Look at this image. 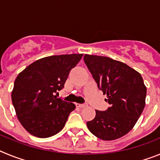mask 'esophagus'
I'll return each instance as SVG.
<instances>
[{"mask_svg": "<svg viewBox=\"0 0 160 160\" xmlns=\"http://www.w3.org/2000/svg\"><path fill=\"white\" fill-rule=\"evenodd\" d=\"M76 107L78 108H83V107H87V104H80V103H76Z\"/></svg>", "mask_w": 160, "mask_h": 160, "instance_id": "1", "label": "esophagus"}]
</instances>
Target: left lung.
<instances>
[{
	"label": "left lung",
	"mask_w": 160,
	"mask_h": 160,
	"mask_svg": "<svg viewBox=\"0 0 160 160\" xmlns=\"http://www.w3.org/2000/svg\"><path fill=\"white\" fill-rule=\"evenodd\" d=\"M84 62L111 105L106 111L96 110L95 118L87 122V128L102 140L121 138L134 128L145 107L147 87L142 76L108 57L85 54Z\"/></svg>",
	"instance_id": "1"
}]
</instances>
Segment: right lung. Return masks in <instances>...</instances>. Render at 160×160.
I'll return each mask as SVG.
<instances>
[{
	"label": "right lung",
	"mask_w": 160,
	"mask_h": 160,
	"mask_svg": "<svg viewBox=\"0 0 160 160\" xmlns=\"http://www.w3.org/2000/svg\"><path fill=\"white\" fill-rule=\"evenodd\" d=\"M82 56L73 53L43 58L18 74L11 95L12 105L18 120L29 134L48 138L63 129L75 105L54 94L64 87L70 71Z\"/></svg>",
	"instance_id": "obj_1"
}]
</instances>
